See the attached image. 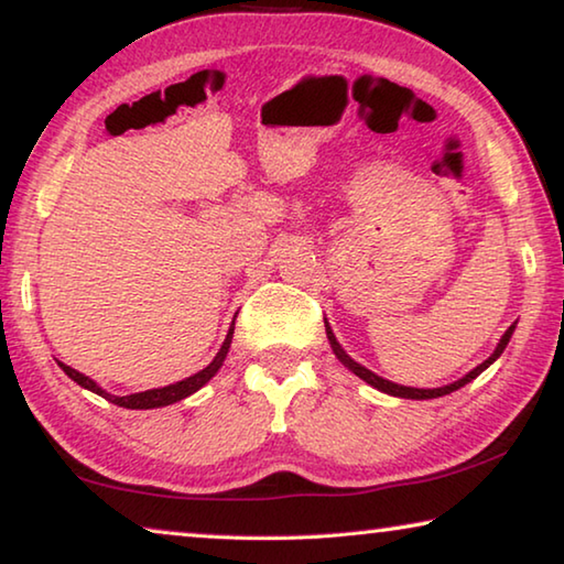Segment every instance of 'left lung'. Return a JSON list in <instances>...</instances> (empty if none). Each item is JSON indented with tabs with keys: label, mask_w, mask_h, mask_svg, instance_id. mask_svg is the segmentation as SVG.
Instances as JSON below:
<instances>
[{
	"label": "left lung",
	"mask_w": 564,
	"mask_h": 564,
	"mask_svg": "<svg viewBox=\"0 0 564 564\" xmlns=\"http://www.w3.org/2000/svg\"><path fill=\"white\" fill-rule=\"evenodd\" d=\"M512 330H514V326H510L508 330H505V336H502V340L498 343V348H495V352L492 356L485 360V362H480V366H477L475 370H470V373H467L465 378H460V380H455V383H451V386H445V388H427V390H423V388H405V386H395V383H390V380H383V378H378L376 373H370L368 368H362L360 362H356L352 360L346 350H343L340 346H338V340H336V336H333V330L328 328V323H326V333H328V340H330V346H333V352H336V356L340 358V362L346 368H350L352 373H356L358 378H362L366 380V383H370L373 388H378V390H383V393H388V395H398V398H413V400H427V398H441V395H447V393H453V390H457V388H463L465 383H470L473 378H477L482 373L485 368L490 366V362L495 360V358H500V352L505 350V346H508V340H510V336H512Z\"/></svg>",
	"instance_id": "obj_1"
}]
</instances>
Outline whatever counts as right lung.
<instances>
[{
    "instance_id": "1",
    "label": "right lung",
    "mask_w": 564,
    "mask_h": 564,
    "mask_svg": "<svg viewBox=\"0 0 564 564\" xmlns=\"http://www.w3.org/2000/svg\"><path fill=\"white\" fill-rule=\"evenodd\" d=\"M231 336H234V326H231V330H228V336H226V340H224L221 350L216 352V358H214L212 362H208V366H206L204 370H198L196 376H191V378H186V380H178V383H174V386L154 388V390H144V393H133V395H123V398H119V395H109L107 390H101L97 383H94L91 378H87L84 373H79V370H74V368H69V366H64V362H59V366H62L64 373L74 380V383H79L82 388L91 390V393H97V395H101V398H107L109 403L119 405V408H129V410L164 408V405H171V403H178V400L188 398L191 393H196L198 388H204V386L208 383V380H212V378L216 376V370L224 366V358H226L228 348H231Z\"/></svg>"
}]
</instances>
